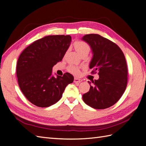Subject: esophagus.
Masks as SVG:
<instances>
[{"mask_svg": "<svg viewBox=\"0 0 146 146\" xmlns=\"http://www.w3.org/2000/svg\"><path fill=\"white\" fill-rule=\"evenodd\" d=\"M81 82H82V81H81L80 79L76 78V77L74 78V83H80Z\"/></svg>", "mask_w": 146, "mask_h": 146, "instance_id": "34e87169", "label": "esophagus"}]
</instances>
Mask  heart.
I'll return each instance as SVG.
<instances>
[{"instance_id":"obj_1","label":"heart","mask_w":146,"mask_h":146,"mask_svg":"<svg viewBox=\"0 0 146 146\" xmlns=\"http://www.w3.org/2000/svg\"><path fill=\"white\" fill-rule=\"evenodd\" d=\"M74 46L75 49L78 53L79 55H80L84 52L88 53L90 50V47L89 44L82 41H78L75 42ZM69 70L74 75H76V76L80 74V69L76 67V66H70V67L69 68Z\"/></svg>"}]
</instances>
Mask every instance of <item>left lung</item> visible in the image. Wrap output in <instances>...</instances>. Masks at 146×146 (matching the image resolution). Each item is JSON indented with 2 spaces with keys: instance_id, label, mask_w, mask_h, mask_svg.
<instances>
[{
  "instance_id": "8db88e82",
  "label": "left lung",
  "mask_w": 146,
  "mask_h": 146,
  "mask_svg": "<svg viewBox=\"0 0 146 146\" xmlns=\"http://www.w3.org/2000/svg\"><path fill=\"white\" fill-rule=\"evenodd\" d=\"M82 40L91 48L90 68L98 71V80L88 81L90 91L83 95L86 104L95 109L111 107L120 99L127 84V66L122 50L115 43L98 34L86 35Z\"/></svg>"
}]
</instances>
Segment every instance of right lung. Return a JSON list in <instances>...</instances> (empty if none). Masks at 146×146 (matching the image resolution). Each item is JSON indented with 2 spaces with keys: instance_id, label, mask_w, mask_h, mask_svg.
Instances as JSON below:
<instances>
[{
  "instance_id": "obj_1",
  "label": "right lung",
  "mask_w": 146,
  "mask_h": 146,
  "mask_svg": "<svg viewBox=\"0 0 146 146\" xmlns=\"http://www.w3.org/2000/svg\"><path fill=\"white\" fill-rule=\"evenodd\" d=\"M71 42L70 35H50L34 41L20 55L16 66L21 91L31 103L48 107L62 97L65 88L74 81L72 75L52 76V68L62 60Z\"/></svg>"
}]
</instances>
